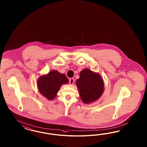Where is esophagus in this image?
Wrapping results in <instances>:
<instances>
[{
  "mask_svg": "<svg viewBox=\"0 0 147 147\" xmlns=\"http://www.w3.org/2000/svg\"><path fill=\"white\" fill-rule=\"evenodd\" d=\"M74 79L71 78L69 80V83L70 85H73L74 84Z\"/></svg>",
  "mask_w": 147,
  "mask_h": 147,
  "instance_id": "34e87169",
  "label": "esophagus"
}]
</instances>
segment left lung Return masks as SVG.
<instances>
[{
  "mask_svg": "<svg viewBox=\"0 0 147 147\" xmlns=\"http://www.w3.org/2000/svg\"><path fill=\"white\" fill-rule=\"evenodd\" d=\"M76 86L82 101L86 104L97 100L104 90V83L101 76L85 68L81 71Z\"/></svg>",
  "mask_w": 147,
  "mask_h": 147,
  "instance_id": "1",
  "label": "left lung"
}]
</instances>
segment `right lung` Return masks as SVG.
<instances>
[{
    "label": "right lung",
    "instance_id": "obj_1",
    "mask_svg": "<svg viewBox=\"0 0 147 147\" xmlns=\"http://www.w3.org/2000/svg\"><path fill=\"white\" fill-rule=\"evenodd\" d=\"M68 82V79L64 74L53 70L47 74L41 76L37 81L39 91L49 100H53L63 84Z\"/></svg>",
    "mask_w": 147,
    "mask_h": 147
}]
</instances>
